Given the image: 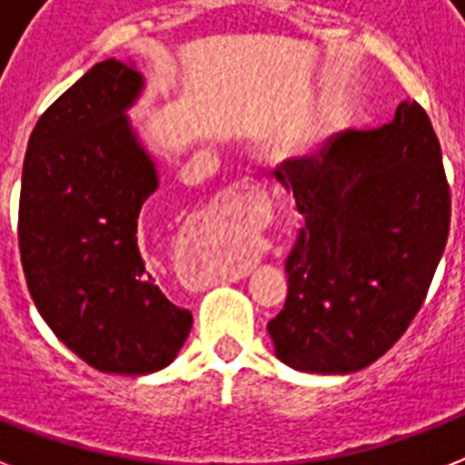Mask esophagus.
Segmentation results:
<instances>
[{"label": "esophagus", "mask_w": 465, "mask_h": 465, "mask_svg": "<svg viewBox=\"0 0 465 465\" xmlns=\"http://www.w3.org/2000/svg\"><path fill=\"white\" fill-rule=\"evenodd\" d=\"M265 203H268V193L261 183L253 181V178H241L226 190H222L210 212L200 217L195 233H193V243L203 248L204 253L212 258L229 241L246 232L251 219H253L251 207Z\"/></svg>", "instance_id": "1"}]
</instances>
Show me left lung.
I'll return each mask as SVG.
<instances>
[{
  "label": "left lung",
  "mask_w": 465,
  "mask_h": 465,
  "mask_svg": "<svg viewBox=\"0 0 465 465\" xmlns=\"http://www.w3.org/2000/svg\"><path fill=\"white\" fill-rule=\"evenodd\" d=\"M275 175L304 217L268 323L277 357L311 374L360 371L408 331L447 246L451 190L432 123L403 101L389 125L332 137Z\"/></svg>",
  "instance_id": "left-lung-1"
}]
</instances>
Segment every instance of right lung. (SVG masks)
Listing matches in <instances>:
<instances>
[{
  "label": "right lung",
  "mask_w": 465,
  "mask_h": 465,
  "mask_svg": "<svg viewBox=\"0 0 465 465\" xmlns=\"http://www.w3.org/2000/svg\"><path fill=\"white\" fill-rule=\"evenodd\" d=\"M142 74L104 60L33 127L18 197V251L40 316L89 367L152 374L188 338L193 313L161 292L140 246L159 175L125 111Z\"/></svg>",
  "instance_id": "1"
}]
</instances>
